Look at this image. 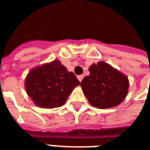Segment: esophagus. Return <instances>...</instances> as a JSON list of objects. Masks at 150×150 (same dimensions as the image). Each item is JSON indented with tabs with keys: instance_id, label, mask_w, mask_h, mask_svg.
<instances>
[{
	"instance_id": "obj_1",
	"label": "esophagus",
	"mask_w": 150,
	"mask_h": 150,
	"mask_svg": "<svg viewBox=\"0 0 150 150\" xmlns=\"http://www.w3.org/2000/svg\"><path fill=\"white\" fill-rule=\"evenodd\" d=\"M77 78H78V80H79V81H80V82H81V81H82V80H83V78H84V75H78V76H77Z\"/></svg>"
}]
</instances>
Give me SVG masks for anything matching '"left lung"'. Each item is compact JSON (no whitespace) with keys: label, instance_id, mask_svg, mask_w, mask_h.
I'll list each match as a JSON object with an SVG mask.
<instances>
[{"label":"left lung","instance_id":"obj_1","mask_svg":"<svg viewBox=\"0 0 150 150\" xmlns=\"http://www.w3.org/2000/svg\"><path fill=\"white\" fill-rule=\"evenodd\" d=\"M80 85L91 105L107 109L120 105L128 94L129 80L125 75L104 61L93 64L89 68Z\"/></svg>","mask_w":150,"mask_h":150}]
</instances>
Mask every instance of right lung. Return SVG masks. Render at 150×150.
Returning a JSON list of instances; mask_svg holds the SVG:
<instances>
[{
  "instance_id": "right-lung-1",
  "label": "right lung",
  "mask_w": 150,
  "mask_h": 150,
  "mask_svg": "<svg viewBox=\"0 0 150 150\" xmlns=\"http://www.w3.org/2000/svg\"><path fill=\"white\" fill-rule=\"evenodd\" d=\"M80 82L58 59L35 67L25 80L26 93L35 105L53 109L62 106Z\"/></svg>"
}]
</instances>
